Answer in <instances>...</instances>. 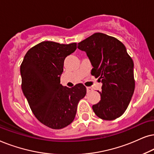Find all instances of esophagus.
<instances>
[{
  "instance_id": "34e87169",
  "label": "esophagus",
  "mask_w": 154,
  "mask_h": 154,
  "mask_svg": "<svg viewBox=\"0 0 154 154\" xmlns=\"http://www.w3.org/2000/svg\"><path fill=\"white\" fill-rule=\"evenodd\" d=\"M91 90H92V88H91V87H87V92L91 91Z\"/></svg>"
}]
</instances>
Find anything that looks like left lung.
<instances>
[{
    "label": "left lung",
    "mask_w": 154,
    "mask_h": 154,
    "mask_svg": "<svg viewBox=\"0 0 154 154\" xmlns=\"http://www.w3.org/2000/svg\"><path fill=\"white\" fill-rule=\"evenodd\" d=\"M93 68L91 74L101 82V100L93 105L102 120H112L124 113L134 91V63L121 42L103 33H95L79 42Z\"/></svg>",
    "instance_id": "8db88e82"
}]
</instances>
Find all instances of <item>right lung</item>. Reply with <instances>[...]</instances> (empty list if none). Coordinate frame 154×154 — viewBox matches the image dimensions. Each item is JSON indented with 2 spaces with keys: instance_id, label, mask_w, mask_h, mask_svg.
<instances>
[{
  "instance_id": "obj_1",
  "label": "right lung",
  "mask_w": 154,
  "mask_h": 154,
  "mask_svg": "<svg viewBox=\"0 0 154 154\" xmlns=\"http://www.w3.org/2000/svg\"><path fill=\"white\" fill-rule=\"evenodd\" d=\"M77 44L43 42L30 48L20 66L22 89L31 110L39 121L59 130L75 119L77 104L87 94L82 84L68 88L60 85L64 60Z\"/></svg>"
}]
</instances>
